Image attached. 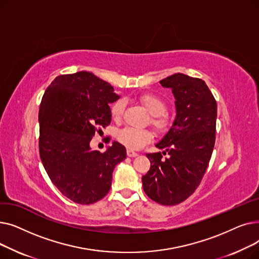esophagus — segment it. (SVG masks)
Wrapping results in <instances>:
<instances>
[{"instance_id": "obj_1", "label": "esophagus", "mask_w": 259, "mask_h": 259, "mask_svg": "<svg viewBox=\"0 0 259 259\" xmlns=\"http://www.w3.org/2000/svg\"><path fill=\"white\" fill-rule=\"evenodd\" d=\"M127 155H128L129 157H135V156L139 155V153L133 151V150H130V149H128V150H127Z\"/></svg>"}]
</instances>
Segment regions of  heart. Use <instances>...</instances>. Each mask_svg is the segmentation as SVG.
I'll return each instance as SVG.
<instances>
[{
	"instance_id": "obj_1",
	"label": "heart",
	"mask_w": 259,
	"mask_h": 259,
	"mask_svg": "<svg viewBox=\"0 0 259 259\" xmlns=\"http://www.w3.org/2000/svg\"><path fill=\"white\" fill-rule=\"evenodd\" d=\"M139 100L147 109L148 112L152 115L150 124L154 131L159 135L166 134L170 130L173 122L171 115L166 112L168 108L167 102L153 93L141 94ZM125 106L126 103L124 99L116 100L110 106V114L114 120H119L121 118L125 110ZM116 139L120 144L130 149V150H135V149H140L150 142L152 140V134L146 129L126 127L117 132Z\"/></svg>"
}]
</instances>
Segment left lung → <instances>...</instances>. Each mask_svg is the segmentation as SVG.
Listing matches in <instances>:
<instances>
[{"label": "left lung", "instance_id": "left-lung-1", "mask_svg": "<svg viewBox=\"0 0 259 259\" xmlns=\"http://www.w3.org/2000/svg\"><path fill=\"white\" fill-rule=\"evenodd\" d=\"M159 83L172 89L176 117L156 145L164 152L146 154L151 167L142 182L152 200L174 206L194 193L206 173L215 144L217 105L200 78L175 73Z\"/></svg>", "mask_w": 259, "mask_h": 259}]
</instances>
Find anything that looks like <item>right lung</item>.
<instances>
[{
  "label": "right lung",
  "mask_w": 259,
  "mask_h": 259,
  "mask_svg": "<svg viewBox=\"0 0 259 259\" xmlns=\"http://www.w3.org/2000/svg\"><path fill=\"white\" fill-rule=\"evenodd\" d=\"M113 91L91 72L62 74L47 87L39 105L40 160L60 192L80 205L107 195L114 167L127 155L117 142L104 153L90 148L94 134L110 124L109 104L119 98Z\"/></svg>",
  "instance_id": "add662e5"
}]
</instances>
